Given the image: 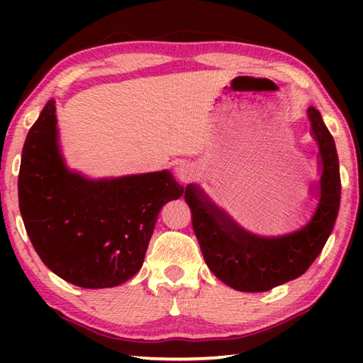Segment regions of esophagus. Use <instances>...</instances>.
I'll return each mask as SVG.
<instances>
[{
	"label": "esophagus",
	"mask_w": 363,
	"mask_h": 363,
	"mask_svg": "<svg viewBox=\"0 0 363 363\" xmlns=\"http://www.w3.org/2000/svg\"><path fill=\"white\" fill-rule=\"evenodd\" d=\"M195 174V167L189 162H179L176 167V176L179 177L182 182H189Z\"/></svg>",
	"instance_id": "esophagus-1"
}]
</instances>
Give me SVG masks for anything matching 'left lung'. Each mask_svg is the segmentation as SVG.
Returning a JSON list of instances; mask_svg holds the SVG:
<instances>
[{
	"label": "left lung",
	"mask_w": 363,
	"mask_h": 363,
	"mask_svg": "<svg viewBox=\"0 0 363 363\" xmlns=\"http://www.w3.org/2000/svg\"><path fill=\"white\" fill-rule=\"evenodd\" d=\"M318 144L322 176L318 205L309 223L281 237H259L242 229L195 184L186 187L192 227L206 266L233 290L269 291L303 275L320 255L340 210L341 177L335 140L317 108H307Z\"/></svg>",
	"instance_id": "obj_1"
}]
</instances>
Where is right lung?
I'll return each mask as SVG.
<instances>
[{
  "label": "right lung",
  "instance_id": "1",
  "mask_svg": "<svg viewBox=\"0 0 363 363\" xmlns=\"http://www.w3.org/2000/svg\"><path fill=\"white\" fill-rule=\"evenodd\" d=\"M56 102L30 128L19 171V208L41 261L82 288L125 284L143 267L158 213L184 195L168 169L86 179L65 167Z\"/></svg>",
  "mask_w": 363,
  "mask_h": 363
}]
</instances>
